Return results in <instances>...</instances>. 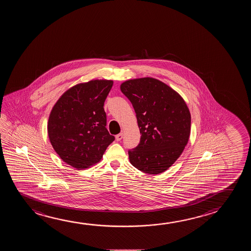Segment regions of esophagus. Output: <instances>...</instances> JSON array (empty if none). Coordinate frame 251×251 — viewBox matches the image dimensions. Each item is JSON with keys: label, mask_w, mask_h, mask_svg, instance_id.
Segmentation results:
<instances>
[{"label": "esophagus", "mask_w": 251, "mask_h": 251, "mask_svg": "<svg viewBox=\"0 0 251 251\" xmlns=\"http://www.w3.org/2000/svg\"><path fill=\"white\" fill-rule=\"evenodd\" d=\"M122 139H123V133H120V134L116 135V140L117 142H120Z\"/></svg>", "instance_id": "obj_1"}]
</instances>
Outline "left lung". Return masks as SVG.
Returning <instances> with one entry per match:
<instances>
[{"instance_id":"1","label":"left lung","mask_w":251,"mask_h":251,"mask_svg":"<svg viewBox=\"0 0 251 251\" xmlns=\"http://www.w3.org/2000/svg\"><path fill=\"white\" fill-rule=\"evenodd\" d=\"M121 91L134 107L142 135L138 146L128 150L130 163L149 175L163 173L189 140L188 107L178 92L153 77L125 81Z\"/></svg>"}]
</instances>
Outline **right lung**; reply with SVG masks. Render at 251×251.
<instances>
[{
    "instance_id": "add662e5",
    "label": "right lung",
    "mask_w": 251,
    "mask_h": 251,
    "mask_svg": "<svg viewBox=\"0 0 251 251\" xmlns=\"http://www.w3.org/2000/svg\"><path fill=\"white\" fill-rule=\"evenodd\" d=\"M112 80H91L70 88L51 109L48 132L63 161L78 170L99 162L115 140L106 128L103 104Z\"/></svg>"
}]
</instances>
